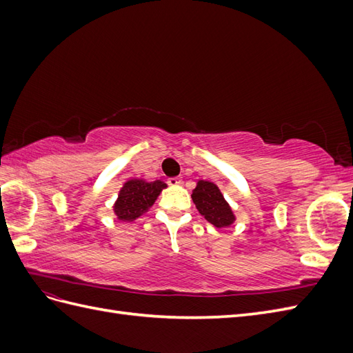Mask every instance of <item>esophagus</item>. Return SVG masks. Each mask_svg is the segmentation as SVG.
Wrapping results in <instances>:
<instances>
[{
	"label": "esophagus",
	"mask_w": 353,
	"mask_h": 353,
	"mask_svg": "<svg viewBox=\"0 0 353 353\" xmlns=\"http://www.w3.org/2000/svg\"><path fill=\"white\" fill-rule=\"evenodd\" d=\"M168 184L169 185H178V184H181V178L179 176H174V178H168Z\"/></svg>",
	"instance_id": "34e87169"
}]
</instances>
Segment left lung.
Wrapping results in <instances>:
<instances>
[{
	"instance_id": "left-lung-1",
	"label": "left lung",
	"mask_w": 353,
	"mask_h": 353,
	"mask_svg": "<svg viewBox=\"0 0 353 353\" xmlns=\"http://www.w3.org/2000/svg\"><path fill=\"white\" fill-rule=\"evenodd\" d=\"M191 199H193L200 215L205 216V219L216 228L230 227L236 221V216L218 185L209 183V181L200 179L193 190Z\"/></svg>"
}]
</instances>
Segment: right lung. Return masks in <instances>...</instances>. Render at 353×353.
<instances>
[{"label":"right lung","mask_w":353,"mask_h":353,"mask_svg":"<svg viewBox=\"0 0 353 353\" xmlns=\"http://www.w3.org/2000/svg\"><path fill=\"white\" fill-rule=\"evenodd\" d=\"M163 188H166V184L160 179H156L153 183H147L144 179L126 181L114 201V215L123 222H131L140 218L153 206Z\"/></svg>","instance_id":"1"}]
</instances>
